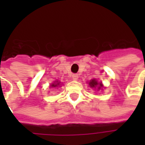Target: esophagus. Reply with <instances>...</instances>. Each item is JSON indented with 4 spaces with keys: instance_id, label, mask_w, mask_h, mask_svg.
<instances>
[{
    "instance_id": "34e87169",
    "label": "esophagus",
    "mask_w": 145,
    "mask_h": 145,
    "mask_svg": "<svg viewBox=\"0 0 145 145\" xmlns=\"http://www.w3.org/2000/svg\"><path fill=\"white\" fill-rule=\"evenodd\" d=\"M71 77H72L73 80H78V74H73Z\"/></svg>"
}]
</instances>
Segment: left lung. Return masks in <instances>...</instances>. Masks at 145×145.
Returning <instances> with one entry per match:
<instances>
[{
	"label": "left lung",
	"instance_id": "left-lung-1",
	"mask_svg": "<svg viewBox=\"0 0 145 145\" xmlns=\"http://www.w3.org/2000/svg\"><path fill=\"white\" fill-rule=\"evenodd\" d=\"M99 85V83H98L95 79H93V80H91V82H89V85L91 86V88H95V86H97V85ZM102 87V84L101 83H99V89H100V88Z\"/></svg>",
	"mask_w": 145,
	"mask_h": 145
}]
</instances>
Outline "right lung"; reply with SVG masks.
Wrapping results in <instances>:
<instances>
[{"label": "right lung", "mask_w": 145, "mask_h": 145, "mask_svg": "<svg viewBox=\"0 0 145 145\" xmlns=\"http://www.w3.org/2000/svg\"><path fill=\"white\" fill-rule=\"evenodd\" d=\"M58 85H60V82H57V84H53V85H52V87H57Z\"/></svg>", "instance_id": "1"}]
</instances>
